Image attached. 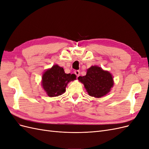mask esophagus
Returning a JSON list of instances; mask_svg holds the SVG:
<instances>
[{
  "label": "esophagus",
  "instance_id": "34e87169",
  "mask_svg": "<svg viewBox=\"0 0 149 149\" xmlns=\"http://www.w3.org/2000/svg\"><path fill=\"white\" fill-rule=\"evenodd\" d=\"M74 74L76 75V76H77V77H78V76L80 74V72H79V70H75L74 71Z\"/></svg>",
  "mask_w": 149,
  "mask_h": 149
}]
</instances>
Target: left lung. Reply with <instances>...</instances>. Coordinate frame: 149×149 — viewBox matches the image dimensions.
<instances>
[{
    "label": "left lung",
    "instance_id": "obj_1",
    "mask_svg": "<svg viewBox=\"0 0 149 149\" xmlns=\"http://www.w3.org/2000/svg\"><path fill=\"white\" fill-rule=\"evenodd\" d=\"M78 79L84 84L89 95L95 97L105 96L114 84L112 75L97 66L89 68L86 76H79Z\"/></svg>",
    "mask_w": 149,
    "mask_h": 149
}]
</instances>
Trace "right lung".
<instances>
[{
    "instance_id": "1",
    "label": "right lung",
    "mask_w": 149,
    "mask_h": 149,
    "mask_svg": "<svg viewBox=\"0 0 149 149\" xmlns=\"http://www.w3.org/2000/svg\"><path fill=\"white\" fill-rule=\"evenodd\" d=\"M76 79L74 74H66L58 65L45 72L42 76V86L49 97L60 96L65 92L67 84Z\"/></svg>"
}]
</instances>
